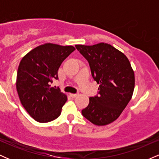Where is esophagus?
I'll return each mask as SVG.
<instances>
[{
  "instance_id": "obj_1",
  "label": "esophagus",
  "mask_w": 159,
  "mask_h": 159,
  "mask_svg": "<svg viewBox=\"0 0 159 159\" xmlns=\"http://www.w3.org/2000/svg\"><path fill=\"white\" fill-rule=\"evenodd\" d=\"M77 96H78V94H76V93H70V96L72 98H75Z\"/></svg>"
}]
</instances>
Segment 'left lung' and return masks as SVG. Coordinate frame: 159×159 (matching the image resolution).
<instances>
[{"mask_svg":"<svg viewBox=\"0 0 159 159\" xmlns=\"http://www.w3.org/2000/svg\"><path fill=\"white\" fill-rule=\"evenodd\" d=\"M75 47L89 62L93 77L99 84V95L89 98L82 114L94 125H108L119 117L132 97L134 70L127 57L110 44Z\"/></svg>","mask_w":159,"mask_h":159,"instance_id":"1","label":"left lung"}]
</instances>
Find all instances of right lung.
<instances>
[{
	"mask_svg": "<svg viewBox=\"0 0 159 159\" xmlns=\"http://www.w3.org/2000/svg\"><path fill=\"white\" fill-rule=\"evenodd\" d=\"M75 50L72 45L45 43L30 51L20 62L16 90L21 105L36 121L48 123L61 115L67 96L50 84L58 79L62 62Z\"/></svg>",
	"mask_w": 159,
	"mask_h": 159,
	"instance_id": "add662e5",
	"label": "right lung"
}]
</instances>
